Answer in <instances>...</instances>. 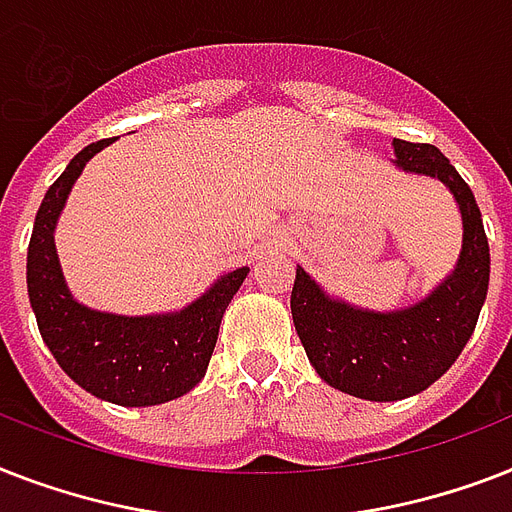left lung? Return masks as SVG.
<instances>
[{
  "instance_id": "obj_1",
  "label": "left lung",
  "mask_w": 512,
  "mask_h": 512,
  "mask_svg": "<svg viewBox=\"0 0 512 512\" xmlns=\"http://www.w3.org/2000/svg\"><path fill=\"white\" fill-rule=\"evenodd\" d=\"M396 167L438 177L462 215L454 271L425 300L377 313L329 297L297 265L292 319L313 369L332 388L366 401H401L430 388L457 361L489 289V241L470 185L436 146L393 140Z\"/></svg>"
}]
</instances>
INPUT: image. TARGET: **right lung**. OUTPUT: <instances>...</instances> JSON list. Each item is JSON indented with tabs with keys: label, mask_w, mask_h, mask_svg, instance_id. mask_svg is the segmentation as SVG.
<instances>
[{
	"label": "right lung",
	"mask_w": 512,
	"mask_h": 512,
	"mask_svg": "<svg viewBox=\"0 0 512 512\" xmlns=\"http://www.w3.org/2000/svg\"><path fill=\"white\" fill-rule=\"evenodd\" d=\"M114 138L82 148L44 193L28 241L26 284L42 340L60 369L87 393L119 406H154L196 388L215 350L217 329L249 268L225 273L183 311L116 316L76 303L55 252V223L84 164Z\"/></svg>",
	"instance_id": "add662e5"
}]
</instances>
